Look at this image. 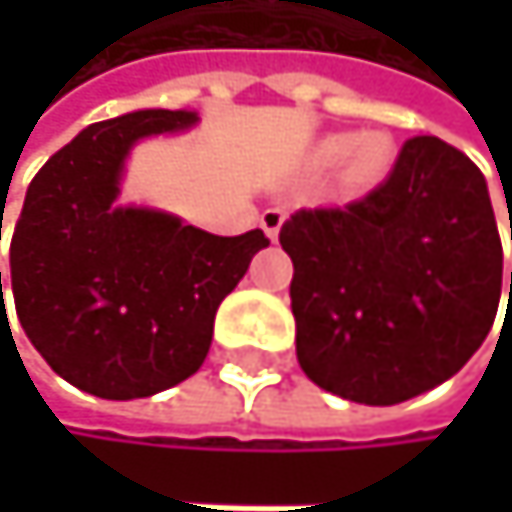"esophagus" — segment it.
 <instances>
[{"label":"esophagus","mask_w":512,"mask_h":512,"mask_svg":"<svg viewBox=\"0 0 512 512\" xmlns=\"http://www.w3.org/2000/svg\"><path fill=\"white\" fill-rule=\"evenodd\" d=\"M282 224H285V211H282V208H267V211L261 214V227H264V233H267L273 242L279 239Z\"/></svg>","instance_id":"esophagus-1"}]
</instances>
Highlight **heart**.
<instances>
[{
  "label": "heart",
  "instance_id": "heart-1",
  "mask_svg": "<svg viewBox=\"0 0 512 512\" xmlns=\"http://www.w3.org/2000/svg\"><path fill=\"white\" fill-rule=\"evenodd\" d=\"M319 162L334 165L344 159V178L353 187H368L381 181L393 162V141L387 134H331L316 150Z\"/></svg>",
  "mask_w": 512,
  "mask_h": 512
}]
</instances>
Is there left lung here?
Instances as JSON below:
<instances>
[{"instance_id":"left-lung-1","label":"left lung","mask_w":512,"mask_h":512,"mask_svg":"<svg viewBox=\"0 0 512 512\" xmlns=\"http://www.w3.org/2000/svg\"><path fill=\"white\" fill-rule=\"evenodd\" d=\"M279 242L294 264L298 362L341 399L421 396L458 375L495 322L504 251L488 187L439 137L405 141L368 196L294 211Z\"/></svg>"}]
</instances>
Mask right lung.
Instances as JSON below:
<instances>
[{"label": "right lung", "instance_id": "obj_1", "mask_svg": "<svg viewBox=\"0 0 512 512\" xmlns=\"http://www.w3.org/2000/svg\"><path fill=\"white\" fill-rule=\"evenodd\" d=\"M196 122L190 110H137L88 125L39 168L14 221L17 319L57 375L91 396L141 399L196 375L214 313L270 245L264 230L214 236L116 205L128 150Z\"/></svg>", "mask_w": 512, "mask_h": 512}]
</instances>
